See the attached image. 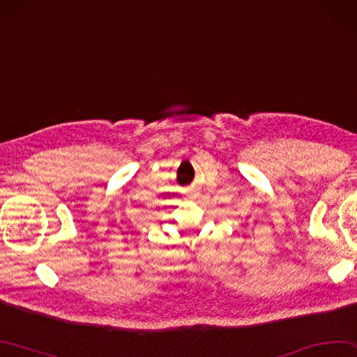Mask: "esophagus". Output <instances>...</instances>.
I'll return each instance as SVG.
<instances>
[{"label": "esophagus", "instance_id": "1", "mask_svg": "<svg viewBox=\"0 0 357 357\" xmlns=\"http://www.w3.org/2000/svg\"><path fill=\"white\" fill-rule=\"evenodd\" d=\"M184 193H185L187 198H195V197L198 195V192H197L195 189H193V187H185Z\"/></svg>", "mask_w": 357, "mask_h": 357}]
</instances>
